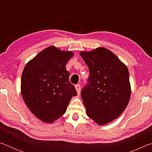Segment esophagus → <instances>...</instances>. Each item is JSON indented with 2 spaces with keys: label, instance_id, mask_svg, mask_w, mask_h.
Listing matches in <instances>:
<instances>
[{
  "label": "esophagus",
  "instance_id": "34e87169",
  "mask_svg": "<svg viewBox=\"0 0 152 152\" xmlns=\"http://www.w3.org/2000/svg\"><path fill=\"white\" fill-rule=\"evenodd\" d=\"M75 88L77 91V93L79 94L80 92V84H77V85L75 86Z\"/></svg>",
  "mask_w": 152,
  "mask_h": 152
}]
</instances>
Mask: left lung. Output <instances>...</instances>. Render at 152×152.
I'll use <instances>...</instances> for the list:
<instances>
[{
	"label": "left lung",
	"instance_id": "1",
	"mask_svg": "<svg viewBox=\"0 0 152 152\" xmlns=\"http://www.w3.org/2000/svg\"><path fill=\"white\" fill-rule=\"evenodd\" d=\"M80 55L88 66V84L81 96L88 116L105 125L119 117L131 96L129 74L124 64L111 51L98 48Z\"/></svg>",
	"mask_w": 152,
	"mask_h": 152
}]
</instances>
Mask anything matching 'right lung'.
I'll list each match as a JSON object with an SVG mask.
<instances>
[{
  "label": "right lung",
  "instance_id": "1",
  "mask_svg": "<svg viewBox=\"0 0 152 152\" xmlns=\"http://www.w3.org/2000/svg\"><path fill=\"white\" fill-rule=\"evenodd\" d=\"M73 56L72 51L50 46L25 66L20 84L23 99L31 112L43 122L52 123L62 116L72 97L77 95L66 69Z\"/></svg>",
  "mask_w": 152,
  "mask_h": 152
}]
</instances>
